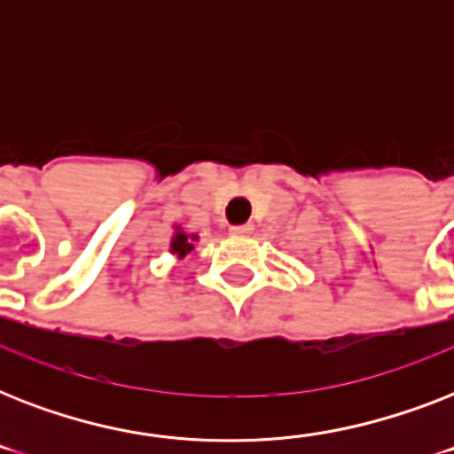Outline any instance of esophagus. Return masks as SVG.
<instances>
[{"label":"esophagus","mask_w":454,"mask_h":454,"mask_svg":"<svg viewBox=\"0 0 454 454\" xmlns=\"http://www.w3.org/2000/svg\"><path fill=\"white\" fill-rule=\"evenodd\" d=\"M252 231H254V226H249V223H240V226L231 228V233L233 235H249Z\"/></svg>","instance_id":"obj_1"}]
</instances>
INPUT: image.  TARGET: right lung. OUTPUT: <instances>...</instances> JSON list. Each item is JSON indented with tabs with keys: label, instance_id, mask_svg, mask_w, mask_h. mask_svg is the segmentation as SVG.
Returning a JSON list of instances; mask_svg holds the SVG:
<instances>
[{
	"label": "right lung",
	"instance_id": "add662e5",
	"mask_svg": "<svg viewBox=\"0 0 454 454\" xmlns=\"http://www.w3.org/2000/svg\"><path fill=\"white\" fill-rule=\"evenodd\" d=\"M192 249V242L188 240V235L185 233H176L174 235V242H171V252L178 256H185Z\"/></svg>",
	"mask_w": 454,
	"mask_h": 454
}]
</instances>
